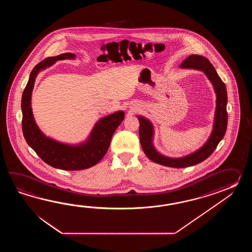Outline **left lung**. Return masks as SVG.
I'll return each instance as SVG.
<instances>
[{"label": "left lung", "instance_id": "left-lung-1", "mask_svg": "<svg viewBox=\"0 0 252 252\" xmlns=\"http://www.w3.org/2000/svg\"><path fill=\"white\" fill-rule=\"evenodd\" d=\"M182 68H193V69L204 71L205 75L209 78L214 87V90L217 95L216 100V112H215V121H214V129L210 136L207 142L200 149L190 155L180 158H171L165 156H162L156 151L153 144V126L150 121L139 116V140L146 156L150 160L160 164L163 166L170 167H187L194 166L205 160L207 158L213 154L215 149L222 139L226 132L227 123H228V113H227V91L225 84L220 78L217 72L215 71L214 65L211 64L208 59L203 56L191 55L188 59L183 61L180 65Z\"/></svg>", "mask_w": 252, "mask_h": 252}]
</instances>
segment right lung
Here are the masks:
<instances>
[{
    "instance_id": "obj_1",
    "label": "right lung",
    "mask_w": 252,
    "mask_h": 252,
    "mask_svg": "<svg viewBox=\"0 0 252 252\" xmlns=\"http://www.w3.org/2000/svg\"><path fill=\"white\" fill-rule=\"evenodd\" d=\"M75 54H61L48 58L34 66L22 98V131L28 144L49 166L63 170H82L96 165L106 154L114 131L124 120L120 111L101 119L94 126L91 136L84 144L69 146L46 137L38 128L32 111V93L35 78L41 69L58 60L74 59Z\"/></svg>"
}]
</instances>
